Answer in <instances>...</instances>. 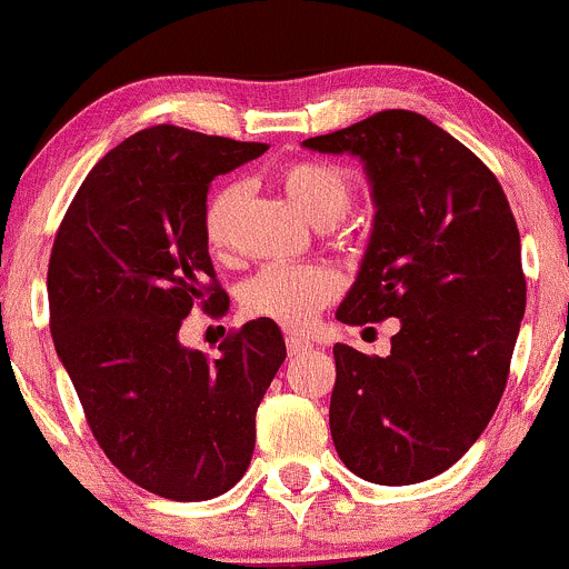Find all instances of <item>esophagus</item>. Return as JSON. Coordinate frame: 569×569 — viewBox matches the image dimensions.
I'll list each match as a JSON object with an SVG mask.
<instances>
[{"label":"esophagus","mask_w":569,"mask_h":569,"mask_svg":"<svg viewBox=\"0 0 569 569\" xmlns=\"http://www.w3.org/2000/svg\"><path fill=\"white\" fill-rule=\"evenodd\" d=\"M284 345H287V353H290V356H301V353H309V350L315 348V345L309 342V339L298 337V333H287Z\"/></svg>","instance_id":"obj_1"}]
</instances>
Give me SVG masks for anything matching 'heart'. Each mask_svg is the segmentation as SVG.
Segmentation results:
<instances>
[{
	"label": "heart",
	"mask_w": 569,
	"mask_h": 569,
	"mask_svg": "<svg viewBox=\"0 0 569 569\" xmlns=\"http://www.w3.org/2000/svg\"><path fill=\"white\" fill-rule=\"evenodd\" d=\"M282 178L287 194L318 224L342 219L353 199L348 172L323 158H296L284 163ZM243 197L241 180H224L204 199L202 236L213 251L230 246V224ZM339 292V279L326 266H273L260 268L241 287V309L254 320H271L284 328H307L315 323L326 303Z\"/></svg>",
	"instance_id": "obj_1"
}]
</instances>
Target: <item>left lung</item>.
Segmentation results:
<instances>
[{
    "label": "left lung",
    "instance_id": "left-lung-1",
    "mask_svg": "<svg viewBox=\"0 0 569 569\" xmlns=\"http://www.w3.org/2000/svg\"><path fill=\"white\" fill-rule=\"evenodd\" d=\"M303 144L359 156L378 204L337 320L400 318L383 359L333 345V447L367 482H425L471 449L507 389L526 312L518 224L499 178L416 111H378Z\"/></svg>",
    "mask_w": 569,
    "mask_h": 569
}]
</instances>
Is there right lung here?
Segmentation results:
<instances>
[{
  "label": "right lung",
  "instance_id": "obj_1",
  "mask_svg": "<svg viewBox=\"0 0 569 569\" xmlns=\"http://www.w3.org/2000/svg\"><path fill=\"white\" fill-rule=\"evenodd\" d=\"M266 148L144 128L92 167L51 246L49 326L87 425L122 477L163 499H216L243 477L287 356L271 320L227 333L219 356L178 339L191 309H230L202 236L210 180Z\"/></svg>",
  "mask_w": 569,
  "mask_h": 569
}]
</instances>
